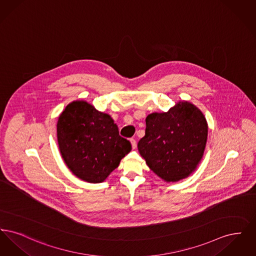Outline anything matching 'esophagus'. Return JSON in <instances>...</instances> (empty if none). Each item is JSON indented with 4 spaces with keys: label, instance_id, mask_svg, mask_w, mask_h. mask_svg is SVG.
Wrapping results in <instances>:
<instances>
[{
    "label": "esophagus",
    "instance_id": "esophagus-1",
    "mask_svg": "<svg viewBox=\"0 0 256 256\" xmlns=\"http://www.w3.org/2000/svg\"><path fill=\"white\" fill-rule=\"evenodd\" d=\"M130 143H132V148H136V141L134 139H130Z\"/></svg>",
    "mask_w": 256,
    "mask_h": 256
}]
</instances>
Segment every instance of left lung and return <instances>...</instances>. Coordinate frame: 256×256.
I'll list each match as a JSON object with an SVG mask.
<instances>
[{
  "label": "left lung",
  "instance_id": "left-lung-1",
  "mask_svg": "<svg viewBox=\"0 0 256 256\" xmlns=\"http://www.w3.org/2000/svg\"><path fill=\"white\" fill-rule=\"evenodd\" d=\"M207 134L202 112L189 102H180L167 112L146 116L145 136L137 146L150 170L166 182H176L196 170Z\"/></svg>",
  "mask_w": 256,
  "mask_h": 256
}]
</instances>
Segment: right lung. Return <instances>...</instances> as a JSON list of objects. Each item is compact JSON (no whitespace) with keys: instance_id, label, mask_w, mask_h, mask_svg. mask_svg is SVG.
I'll return each mask as SVG.
<instances>
[{"instance_id":"add662e5","label":"right lung","mask_w":256,"mask_h":256,"mask_svg":"<svg viewBox=\"0 0 256 256\" xmlns=\"http://www.w3.org/2000/svg\"><path fill=\"white\" fill-rule=\"evenodd\" d=\"M56 128L62 158L76 176L87 182H102L132 150L130 142L119 135L110 115L84 100L69 104Z\"/></svg>"}]
</instances>
